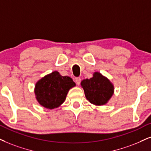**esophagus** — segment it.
<instances>
[{"mask_svg":"<svg viewBox=\"0 0 151 151\" xmlns=\"http://www.w3.org/2000/svg\"><path fill=\"white\" fill-rule=\"evenodd\" d=\"M75 82H76V84H77L78 85H79L80 84H81V78H79V77L76 78H75Z\"/></svg>","mask_w":151,"mask_h":151,"instance_id":"obj_1","label":"esophagus"}]
</instances>
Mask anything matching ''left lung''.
I'll return each mask as SVG.
<instances>
[{"instance_id": "1", "label": "left lung", "mask_w": 151, "mask_h": 151, "mask_svg": "<svg viewBox=\"0 0 151 151\" xmlns=\"http://www.w3.org/2000/svg\"><path fill=\"white\" fill-rule=\"evenodd\" d=\"M85 96L90 103L94 105H104L113 94V85L110 81L101 73L95 72L90 79L81 82Z\"/></svg>"}]
</instances>
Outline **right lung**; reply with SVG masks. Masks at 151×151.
<instances>
[{
  "instance_id": "add662e5",
  "label": "right lung",
  "mask_w": 151,
  "mask_h": 151,
  "mask_svg": "<svg viewBox=\"0 0 151 151\" xmlns=\"http://www.w3.org/2000/svg\"><path fill=\"white\" fill-rule=\"evenodd\" d=\"M76 83L68 76H61L54 71L37 82L35 86L36 99L40 105L49 109L59 107L66 99L67 93Z\"/></svg>"
}]
</instances>
